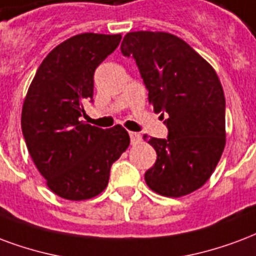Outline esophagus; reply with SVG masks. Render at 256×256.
Instances as JSON below:
<instances>
[{
	"mask_svg": "<svg viewBox=\"0 0 256 256\" xmlns=\"http://www.w3.org/2000/svg\"><path fill=\"white\" fill-rule=\"evenodd\" d=\"M141 134L140 133H134V132H130V141H132V145H137V144L141 142Z\"/></svg>",
	"mask_w": 256,
	"mask_h": 256,
	"instance_id": "esophagus-1",
	"label": "esophagus"
}]
</instances>
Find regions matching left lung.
<instances>
[{"label":"left lung","mask_w":256,"mask_h":256,"mask_svg":"<svg viewBox=\"0 0 256 256\" xmlns=\"http://www.w3.org/2000/svg\"><path fill=\"white\" fill-rule=\"evenodd\" d=\"M120 51L136 60L154 112L168 137H150L157 153L145 172L157 194L183 196L205 184L225 146V98L214 69L168 32H128Z\"/></svg>","instance_id":"left-lung-1"}]
</instances>
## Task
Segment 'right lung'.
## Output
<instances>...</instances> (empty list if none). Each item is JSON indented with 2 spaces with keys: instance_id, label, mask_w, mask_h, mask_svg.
Listing matches in <instances>:
<instances>
[{
  "instance_id": "1",
  "label": "right lung",
  "mask_w": 256,
  "mask_h": 256,
  "mask_svg": "<svg viewBox=\"0 0 256 256\" xmlns=\"http://www.w3.org/2000/svg\"><path fill=\"white\" fill-rule=\"evenodd\" d=\"M120 35L81 34L43 60L27 92L22 130L28 152L60 198H94L107 187L110 170L130 144L116 124L96 128L80 120L94 99L96 68L118 47Z\"/></svg>"
}]
</instances>
